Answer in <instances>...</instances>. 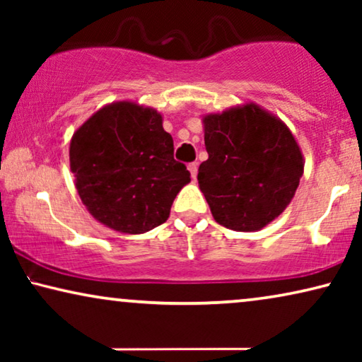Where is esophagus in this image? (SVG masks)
<instances>
[{"mask_svg": "<svg viewBox=\"0 0 362 362\" xmlns=\"http://www.w3.org/2000/svg\"><path fill=\"white\" fill-rule=\"evenodd\" d=\"M187 170H189L192 180L196 181V177H197V163H189V165H187Z\"/></svg>", "mask_w": 362, "mask_h": 362, "instance_id": "esophagus-1", "label": "esophagus"}]
</instances>
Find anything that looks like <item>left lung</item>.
<instances>
[{"label":"left lung","instance_id":"obj_1","mask_svg":"<svg viewBox=\"0 0 362 362\" xmlns=\"http://www.w3.org/2000/svg\"><path fill=\"white\" fill-rule=\"evenodd\" d=\"M209 158L197 181L221 226L264 229L293 199L305 160L290 128L254 102L202 117Z\"/></svg>","mask_w":362,"mask_h":362}]
</instances>
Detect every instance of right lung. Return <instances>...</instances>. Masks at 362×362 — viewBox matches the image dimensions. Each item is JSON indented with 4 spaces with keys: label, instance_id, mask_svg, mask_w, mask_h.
Returning a JSON list of instances; mask_svg holds the SVG:
<instances>
[{
    "label": "right lung",
    "instance_id": "add662e5",
    "mask_svg": "<svg viewBox=\"0 0 362 362\" xmlns=\"http://www.w3.org/2000/svg\"><path fill=\"white\" fill-rule=\"evenodd\" d=\"M155 108L112 102L74 132L69 161L82 204L108 229L145 234L163 224L189 171Z\"/></svg>",
    "mask_w": 362,
    "mask_h": 362
}]
</instances>
